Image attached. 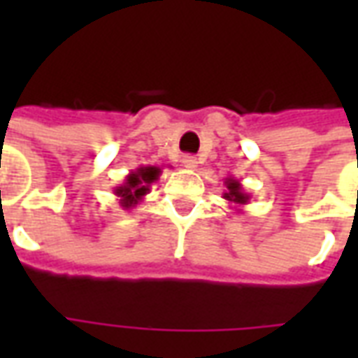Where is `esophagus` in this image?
Segmentation results:
<instances>
[{"mask_svg":"<svg viewBox=\"0 0 358 358\" xmlns=\"http://www.w3.org/2000/svg\"><path fill=\"white\" fill-rule=\"evenodd\" d=\"M182 164H184L186 169H189V171H195V169L199 166V161H197L194 155H186L182 159Z\"/></svg>","mask_w":358,"mask_h":358,"instance_id":"obj_1","label":"esophagus"}]
</instances>
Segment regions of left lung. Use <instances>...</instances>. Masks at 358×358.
Segmentation results:
<instances>
[{
    "label": "left lung",
    "instance_id": "1",
    "mask_svg": "<svg viewBox=\"0 0 358 358\" xmlns=\"http://www.w3.org/2000/svg\"><path fill=\"white\" fill-rule=\"evenodd\" d=\"M224 186H226V192H224L226 201L234 203L238 209H240V207H243V205H248L249 199H251V195L243 192V186H241L240 180L226 178Z\"/></svg>",
    "mask_w": 358,
    "mask_h": 358
}]
</instances>
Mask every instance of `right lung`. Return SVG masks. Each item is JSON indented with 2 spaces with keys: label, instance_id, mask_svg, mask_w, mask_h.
<instances>
[{
  "label": "right lung",
  "instance_id": "right-lung-1",
  "mask_svg": "<svg viewBox=\"0 0 358 358\" xmlns=\"http://www.w3.org/2000/svg\"><path fill=\"white\" fill-rule=\"evenodd\" d=\"M161 166H138L124 178L122 184H118L113 194L118 197V203L122 209H132L138 203L143 201V197L149 194L151 184L159 180L161 176Z\"/></svg>",
  "mask_w": 358,
  "mask_h": 358
}]
</instances>
